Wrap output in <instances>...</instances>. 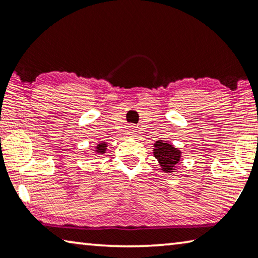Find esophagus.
<instances>
[{
	"mask_svg": "<svg viewBox=\"0 0 258 258\" xmlns=\"http://www.w3.org/2000/svg\"><path fill=\"white\" fill-rule=\"evenodd\" d=\"M134 132H136V131H132V132H131V133H130V134H131V136H132V137H134V136H133V134H136V133H134Z\"/></svg>",
	"mask_w": 258,
	"mask_h": 258,
	"instance_id": "34e87169",
	"label": "esophagus"
}]
</instances>
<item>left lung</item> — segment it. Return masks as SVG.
<instances>
[{
    "instance_id": "1",
    "label": "left lung",
    "mask_w": 258,
    "mask_h": 258,
    "mask_svg": "<svg viewBox=\"0 0 258 258\" xmlns=\"http://www.w3.org/2000/svg\"><path fill=\"white\" fill-rule=\"evenodd\" d=\"M153 154L165 173H173L181 158V151L179 148L174 147L168 141L164 140H159L154 144Z\"/></svg>"
}]
</instances>
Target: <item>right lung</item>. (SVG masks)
<instances>
[{"instance_id":"right-lung-1","label":"right lung","mask_w":258,"mask_h":258,"mask_svg":"<svg viewBox=\"0 0 258 258\" xmlns=\"http://www.w3.org/2000/svg\"><path fill=\"white\" fill-rule=\"evenodd\" d=\"M106 147H107V144L106 143H99L96 146V153L97 154H104L105 152H106Z\"/></svg>"}]
</instances>
